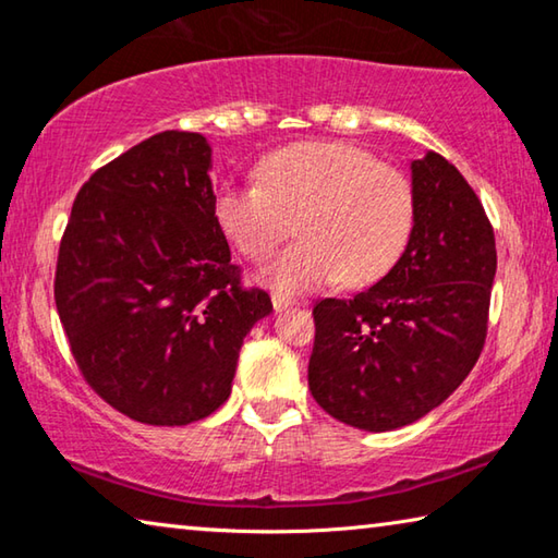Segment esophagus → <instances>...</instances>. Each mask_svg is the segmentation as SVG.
Returning a JSON list of instances; mask_svg holds the SVG:
<instances>
[{"mask_svg":"<svg viewBox=\"0 0 558 558\" xmlns=\"http://www.w3.org/2000/svg\"><path fill=\"white\" fill-rule=\"evenodd\" d=\"M295 305H298L295 298H288V295H280V292H272V307H276L278 313H282V310L295 307Z\"/></svg>","mask_w":558,"mask_h":558,"instance_id":"1","label":"esophagus"}]
</instances>
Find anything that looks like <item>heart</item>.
<instances>
[{"label": "heart", "mask_w": 558, "mask_h": 558, "mask_svg": "<svg viewBox=\"0 0 558 558\" xmlns=\"http://www.w3.org/2000/svg\"><path fill=\"white\" fill-rule=\"evenodd\" d=\"M214 214L256 263L300 229L302 241L260 270L272 290L300 295L339 278L352 288L379 280L405 248L415 196L401 169L362 147L300 143L263 159L258 182L223 186Z\"/></svg>", "instance_id": "1"}]
</instances>
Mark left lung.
Here are the masks:
<instances>
[{
    "instance_id": "obj_1",
    "label": "left lung",
    "mask_w": 558,
    "mask_h": 558,
    "mask_svg": "<svg viewBox=\"0 0 558 558\" xmlns=\"http://www.w3.org/2000/svg\"><path fill=\"white\" fill-rule=\"evenodd\" d=\"M411 172L403 256L369 290L313 307L310 391L332 418L374 433L423 418L472 372L497 270L493 223L456 165L428 153Z\"/></svg>"
}]
</instances>
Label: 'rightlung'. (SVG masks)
I'll return each mask as SVG.
<instances>
[{"mask_svg":"<svg viewBox=\"0 0 558 558\" xmlns=\"http://www.w3.org/2000/svg\"><path fill=\"white\" fill-rule=\"evenodd\" d=\"M209 167L199 132H157L81 186L59 245L53 298L75 364L147 426L219 409L243 337L272 310L231 263Z\"/></svg>","mask_w":558,"mask_h":558,"instance_id":"add662e5","label":"right lung"}]
</instances>
